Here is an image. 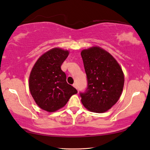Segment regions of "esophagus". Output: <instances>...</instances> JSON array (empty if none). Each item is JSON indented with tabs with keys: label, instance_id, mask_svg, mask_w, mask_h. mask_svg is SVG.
I'll return each mask as SVG.
<instances>
[{
	"label": "esophagus",
	"instance_id": "1",
	"mask_svg": "<svg viewBox=\"0 0 150 150\" xmlns=\"http://www.w3.org/2000/svg\"><path fill=\"white\" fill-rule=\"evenodd\" d=\"M73 87H74L75 88H77V84H76V83H74V84L73 85Z\"/></svg>",
	"mask_w": 150,
	"mask_h": 150
}]
</instances>
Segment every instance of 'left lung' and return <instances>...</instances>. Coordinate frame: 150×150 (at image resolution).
Segmentation results:
<instances>
[{"mask_svg":"<svg viewBox=\"0 0 150 150\" xmlns=\"http://www.w3.org/2000/svg\"><path fill=\"white\" fill-rule=\"evenodd\" d=\"M81 55L88 81L86 92L80 94L81 103L93 112H105L122 95L124 84L122 69L115 58L99 46L83 50Z\"/></svg>","mask_w":150,"mask_h":150,"instance_id":"obj_1","label":"left lung"}]
</instances>
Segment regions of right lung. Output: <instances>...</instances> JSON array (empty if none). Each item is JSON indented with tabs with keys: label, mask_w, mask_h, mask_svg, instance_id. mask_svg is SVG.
Instances as JSON below:
<instances>
[{
	"label": "right lung",
	"mask_w": 150,
	"mask_h": 150,
	"mask_svg": "<svg viewBox=\"0 0 150 150\" xmlns=\"http://www.w3.org/2000/svg\"><path fill=\"white\" fill-rule=\"evenodd\" d=\"M69 52L54 47L40 56L29 76V89L36 105L42 110L54 112L63 108L77 91L68 84L61 69Z\"/></svg>",
	"instance_id": "right-lung-1"
}]
</instances>
